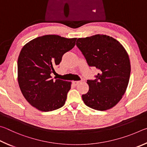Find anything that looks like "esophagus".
Returning <instances> with one entry per match:
<instances>
[{"label": "esophagus", "mask_w": 147, "mask_h": 147, "mask_svg": "<svg viewBox=\"0 0 147 147\" xmlns=\"http://www.w3.org/2000/svg\"><path fill=\"white\" fill-rule=\"evenodd\" d=\"M79 83H80V81H74L73 82H72V83H73V84H74L75 86L78 85Z\"/></svg>", "instance_id": "1"}]
</instances>
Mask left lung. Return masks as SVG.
<instances>
[{
	"instance_id": "left-lung-1",
	"label": "left lung",
	"mask_w": 147,
	"mask_h": 147,
	"mask_svg": "<svg viewBox=\"0 0 147 147\" xmlns=\"http://www.w3.org/2000/svg\"><path fill=\"white\" fill-rule=\"evenodd\" d=\"M76 45L89 66L99 70L96 79L88 80L89 90L82 95L86 106L104 111L115 107L127 90L131 66L129 56L119 41L97 34L79 38Z\"/></svg>"
}]
</instances>
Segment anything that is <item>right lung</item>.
<instances>
[{"instance_id": "obj_1", "label": "right lung", "mask_w": 147, "mask_h": 147, "mask_svg": "<svg viewBox=\"0 0 147 147\" xmlns=\"http://www.w3.org/2000/svg\"><path fill=\"white\" fill-rule=\"evenodd\" d=\"M76 38L46 35L23 46L17 61V79L23 96L35 109L53 111L65 104L71 82L52 79L62 57L76 45Z\"/></svg>"}]
</instances>
